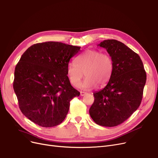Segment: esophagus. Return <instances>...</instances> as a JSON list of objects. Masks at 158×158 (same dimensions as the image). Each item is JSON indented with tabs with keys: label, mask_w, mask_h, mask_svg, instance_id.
I'll use <instances>...</instances> for the list:
<instances>
[{
	"label": "esophagus",
	"mask_w": 158,
	"mask_h": 158,
	"mask_svg": "<svg viewBox=\"0 0 158 158\" xmlns=\"http://www.w3.org/2000/svg\"><path fill=\"white\" fill-rule=\"evenodd\" d=\"M86 94V93L83 92V91H81V92H80V95H81V96H85Z\"/></svg>",
	"instance_id": "34e87169"
}]
</instances>
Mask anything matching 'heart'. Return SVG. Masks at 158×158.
Masks as SVG:
<instances>
[{"label": "heart", "mask_w": 158, "mask_h": 158, "mask_svg": "<svg viewBox=\"0 0 158 158\" xmlns=\"http://www.w3.org/2000/svg\"><path fill=\"white\" fill-rule=\"evenodd\" d=\"M113 61L108 54L97 50H87L76 58V63L68 65L67 72L70 83L75 87L79 85L84 76L86 78L81 87L85 90L102 87L107 85L113 73Z\"/></svg>", "instance_id": "1"}]
</instances>
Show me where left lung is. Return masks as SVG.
I'll use <instances>...</instances> for the list:
<instances>
[{
	"mask_svg": "<svg viewBox=\"0 0 158 158\" xmlns=\"http://www.w3.org/2000/svg\"><path fill=\"white\" fill-rule=\"evenodd\" d=\"M104 48L113 61V73L105 87L94 94L89 110L96 124L115 127L128 119L139 108L146 81V73L139 56L123 43L104 40Z\"/></svg>",
	"mask_w": 158,
	"mask_h": 158,
	"instance_id": "1",
	"label": "left lung"
}]
</instances>
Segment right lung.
<instances>
[{"mask_svg": "<svg viewBox=\"0 0 158 158\" xmlns=\"http://www.w3.org/2000/svg\"><path fill=\"white\" fill-rule=\"evenodd\" d=\"M81 47L60 42L35 44L22 54L14 72L13 87L22 114L43 127L60 124L69 102L80 93L68 77L70 59Z\"/></svg>", "mask_w": 158, "mask_h": 158, "instance_id": "right-lung-1", "label": "right lung"}]
</instances>
